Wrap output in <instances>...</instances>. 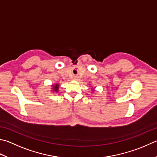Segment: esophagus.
Instances as JSON below:
<instances>
[{"label": "esophagus", "instance_id": "34e87169", "mask_svg": "<svg viewBox=\"0 0 157 157\" xmlns=\"http://www.w3.org/2000/svg\"><path fill=\"white\" fill-rule=\"evenodd\" d=\"M73 78L75 79V80H78L79 76L78 75H75V76H74V78Z\"/></svg>", "mask_w": 157, "mask_h": 157}]
</instances>
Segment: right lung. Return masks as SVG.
Listing matches in <instances>:
<instances>
[{
	"mask_svg": "<svg viewBox=\"0 0 157 157\" xmlns=\"http://www.w3.org/2000/svg\"><path fill=\"white\" fill-rule=\"evenodd\" d=\"M53 90H54L55 91H56V92H57L58 91V88H59V85H53Z\"/></svg>",
	"mask_w": 157,
	"mask_h": 157,
	"instance_id": "add662e5",
	"label": "right lung"
}]
</instances>
